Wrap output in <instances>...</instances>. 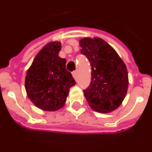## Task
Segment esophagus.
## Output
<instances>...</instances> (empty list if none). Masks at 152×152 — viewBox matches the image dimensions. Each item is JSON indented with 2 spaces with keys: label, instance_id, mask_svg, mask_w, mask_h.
Returning a JSON list of instances; mask_svg holds the SVG:
<instances>
[{
  "label": "esophagus",
  "instance_id": "esophagus-1",
  "mask_svg": "<svg viewBox=\"0 0 152 152\" xmlns=\"http://www.w3.org/2000/svg\"><path fill=\"white\" fill-rule=\"evenodd\" d=\"M72 76L73 77L75 78V80H76V77H77V72H76V71H74V72H73Z\"/></svg>",
  "mask_w": 152,
  "mask_h": 152
}]
</instances>
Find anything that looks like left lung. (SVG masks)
Masks as SVG:
<instances>
[{"label":"left lung","instance_id":"8db88e82","mask_svg":"<svg viewBox=\"0 0 152 152\" xmlns=\"http://www.w3.org/2000/svg\"><path fill=\"white\" fill-rule=\"evenodd\" d=\"M80 46L91 66V81L83 91L85 97L94 110L110 113L119 107L128 91L126 65L113 48L99 38H84Z\"/></svg>","mask_w":152,"mask_h":152}]
</instances>
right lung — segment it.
Listing matches in <instances>:
<instances>
[{"label": "right lung", "instance_id": "right-lung-1", "mask_svg": "<svg viewBox=\"0 0 152 152\" xmlns=\"http://www.w3.org/2000/svg\"><path fill=\"white\" fill-rule=\"evenodd\" d=\"M60 42L47 44L37 54L25 77V90L34 104L45 111L63 107L69 90L76 81L66 69L65 58L58 53Z\"/></svg>", "mask_w": 152, "mask_h": 152}]
</instances>
